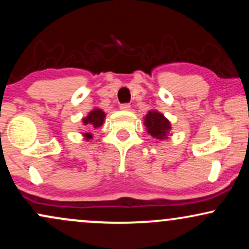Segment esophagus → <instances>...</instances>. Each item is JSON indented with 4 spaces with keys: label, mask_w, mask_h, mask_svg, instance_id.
I'll use <instances>...</instances> for the list:
<instances>
[{
    "label": "esophagus",
    "mask_w": 249,
    "mask_h": 249,
    "mask_svg": "<svg viewBox=\"0 0 249 249\" xmlns=\"http://www.w3.org/2000/svg\"><path fill=\"white\" fill-rule=\"evenodd\" d=\"M130 104H122L121 107H119V108H121V110H123V111H128L130 110Z\"/></svg>",
    "instance_id": "1"
}]
</instances>
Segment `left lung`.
<instances>
[{"instance_id":"8db88e82","label":"left lung","mask_w":249,"mask_h":249,"mask_svg":"<svg viewBox=\"0 0 249 249\" xmlns=\"http://www.w3.org/2000/svg\"><path fill=\"white\" fill-rule=\"evenodd\" d=\"M144 125L147 133L156 139H166L171 131V123L158 111H148L144 118Z\"/></svg>"}]
</instances>
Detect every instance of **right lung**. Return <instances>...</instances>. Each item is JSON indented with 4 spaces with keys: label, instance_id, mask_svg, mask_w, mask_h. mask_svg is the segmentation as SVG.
Masks as SVG:
<instances>
[{
    "label": "right lung",
    "instance_id": "right-lung-1",
    "mask_svg": "<svg viewBox=\"0 0 249 249\" xmlns=\"http://www.w3.org/2000/svg\"><path fill=\"white\" fill-rule=\"evenodd\" d=\"M104 118H105V112L101 108H93L92 111L89 112V115L87 117L82 119L83 124L85 126H88L89 128H97L99 126H102L103 123H104ZM84 138L89 141V139H92V134L90 132H85L83 133Z\"/></svg>",
    "mask_w": 249,
    "mask_h": 249
}]
</instances>
